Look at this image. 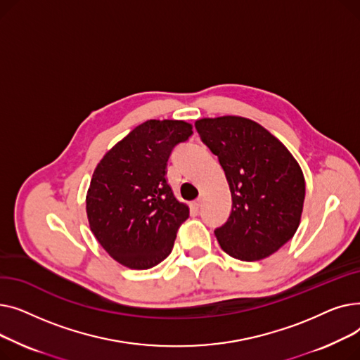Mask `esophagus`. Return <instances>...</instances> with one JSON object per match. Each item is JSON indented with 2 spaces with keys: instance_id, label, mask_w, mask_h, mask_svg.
<instances>
[{
  "instance_id": "obj_1",
  "label": "esophagus",
  "mask_w": 360,
  "mask_h": 360,
  "mask_svg": "<svg viewBox=\"0 0 360 360\" xmlns=\"http://www.w3.org/2000/svg\"><path fill=\"white\" fill-rule=\"evenodd\" d=\"M201 205H202V198H201V197H200V198H198L197 201H194V202H193V207H194V209H195V210L201 209Z\"/></svg>"
}]
</instances>
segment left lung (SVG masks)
<instances>
[{"label":"left lung","instance_id":"left-lung-1","mask_svg":"<svg viewBox=\"0 0 360 360\" xmlns=\"http://www.w3.org/2000/svg\"><path fill=\"white\" fill-rule=\"evenodd\" d=\"M201 141L219 158L232 213L214 231L221 250L240 261L277 252L299 228L305 178L293 155L258 122L226 115L195 121Z\"/></svg>","mask_w":360,"mask_h":360}]
</instances>
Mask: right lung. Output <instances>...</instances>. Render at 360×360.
<instances>
[{
	"instance_id": "right-lung-1",
	"label": "right lung",
	"mask_w": 360,
	"mask_h": 360,
	"mask_svg": "<svg viewBox=\"0 0 360 360\" xmlns=\"http://www.w3.org/2000/svg\"><path fill=\"white\" fill-rule=\"evenodd\" d=\"M193 134L178 120H148L118 141L94 169L86 195L90 231L103 250L131 270L158 266L190 216L166 179L170 151Z\"/></svg>"
}]
</instances>
